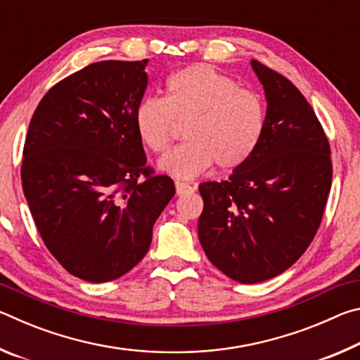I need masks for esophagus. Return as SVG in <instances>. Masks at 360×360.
Listing matches in <instances>:
<instances>
[{
    "instance_id": "esophagus-1",
    "label": "esophagus",
    "mask_w": 360,
    "mask_h": 360,
    "mask_svg": "<svg viewBox=\"0 0 360 360\" xmlns=\"http://www.w3.org/2000/svg\"><path fill=\"white\" fill-rule=\"evenodd\" d=\"M193 192V187L186 184V182H181V181H176V193L178 195H187V193H192Z\"/></svg>"
}]
</instances>
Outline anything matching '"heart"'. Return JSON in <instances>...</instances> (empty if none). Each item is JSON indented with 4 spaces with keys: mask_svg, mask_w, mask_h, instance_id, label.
Wrapping results in <instances>:
<instances>
[{
    "mask_svg": "<svg viewBox=\"0 0 360 360\" xmlns=\"http://www.w3.org/2000/svg\"><path fill=\"white\" fill-rule=\"evenodd\" d=\"M173 119L186 124V144L158 160V168L192 179L216 163L235 169L257 149L266 124L259 94L240 89L210 65H191L167 81L165 98H144L135 111L138 136L150 150L163 152L173 136Z\"/></svg>",
    "mask_w": 360,
    "mask_h": 360,
    "instance_id": "1",
    "label": "heart"
}]
</instances>
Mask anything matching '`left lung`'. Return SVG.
Here are the masks:
<instances>
[{
    "label": "left lung",
    "mask_w": 360,
    "mask_h": 360,
    "mask_svg": "<svg viewBox=\"0 0 360 360\" xmlns=\"http://www.w3.org/2000/svg\"><path fill=\"white\" fill-rule=\"evenodd\" d=\"M264 85L265 131L227 181L198 186V238L206 257L241 284L271 279L313 241L332 186L330 146L294 84L251 60Z\"/></svg>",
    "instance_id": "1"
}]
</instances>
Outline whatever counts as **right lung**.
<instances>
[{
    "label": "right lung",
    "mask_w": 360,
    "mask_h": 360,
    "mask_svg": "<svg viewBox=\"0 0 360 360\" xmlns=\"http://www.w3.org/2000/svg\"><path fill=\"white\" fill-rule=\"evenodd\" d=\"M148 60L85 66L49 90L30 122L22 184L41 238L71 275L106 283L130 271L174 182L146 167L135 111Z\"/></svg>",
    "instance_id": "1"
}]
</instances>
